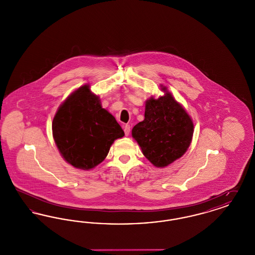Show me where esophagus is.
I'll return each instance as SVG.
<instances>
[{
  "mask_svg": "<svg viewBox=\"0 0 255 255\" xmlns=\"http://www.w3.org/2000/svg\"><path fill=\"white\" fill-rule=\"evenodd\" d=\"M123 129H124V133H125V135H129L130 131H131V127H130V125L126 124V125L123 127Z\"/></svg>",
  "mask_w": 255,
  "mask_h": 255,
  "instance_id": "obj_1",
  "label": "esophagus"
}]
</instances>
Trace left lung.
I'll list each match as a JSON object with an SVG mask.
<instances>
[{"label":"left lung","mask_w":255,"mask_h":255,"mask_svg":"<svg viewBox=\"0 0 255 255\" xmlns=\"http://www.w3.org/2000/svg\"><path fill=\"white\" fill-rule=\"evenodd\" d=\"M144 117L133 126L132 135L146 158L157 167H165L181 158L190 145L193 122L172 95L147 100Z\"/></svg>","instance_id":"8db88e82"}]
</instances>
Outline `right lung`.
Masks as SVG:
<instances>
[{
  "label": "right lung",
  "mask_w": 255,
  "mask_h": 255,
  "mask_svg": "<svg viewBox=\"0 0 255 255\" xmlns=\"http://www.w3.org/2000/svg\"><path fill=\"white\" fill-rule=\"evenodd\" d=\"M52 134L66 161L88 170L104 160L114 140L122 137L124 132L85 85L59 107L52 122Z\"/></svg>",
  "instance_id": "1"
}]
</instances>
